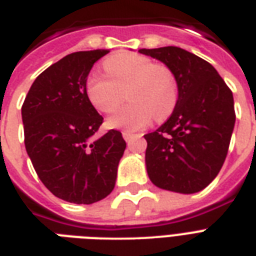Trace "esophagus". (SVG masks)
I'll return each instance as SVG.
<instances>
[{
	"label": "esophagus",
	"instance_id": "esophagus-1",
	"mask_svg": "<svg viewBox=\"0 0 256 256\" xmlns=\"http://www.w3.org/2000/svg\"><path fill=\"white\" fill-rule=\"evenodd\" d=\"M122 136H124V141L126 142H130L132 140H134L136 136H136V134H132V132H122Z\"/></svg>",
	"mask_w": 256,
	"mask_h": 256
}]
</instances>
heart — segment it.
I'll return each instance as SVG.
<instances>
[{"label":"heart","mask_w":256,"mask_h":256,"mask_svg":"<svg viewBox=\"0 0 256 256\" xmlns=\"http://www.w3.org/2000/svg\"><path fill=\"white\" fill-rule=\"evenodd\" d=\"M104 74L94 71L86 83V92L92 106L111 114L124 103L130 104L107 120V126L124 130H141L152 120H162L172 114L177 102V83L166 66L153 64L136 54H115L106 58Z\"/></svg>","instance_id":"1"}]
</instances>
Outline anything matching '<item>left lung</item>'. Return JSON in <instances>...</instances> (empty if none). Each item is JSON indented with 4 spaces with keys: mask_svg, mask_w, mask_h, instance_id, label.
<instances>
[{
    "mask_svg": "<svg viewBox=\"0 0 256 256\" xmlns=\"http://www.w3.org/2000/svg\"><path fill=\"white\" fill-rule=\"evenodd\" d=\"M162 62L177 83V102L169 120L146 134L145 161L150 181L172 192H200L214 181L235 126L234 96L204 58L178 46L140 50Z\"/></svg>",
    "mask_w": 256,
    "mask_h": 256,
    "instance_id": "8db88e82",
    "label": "left lung"
}]
</instances>
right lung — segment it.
I'll list each match as a JSON object with an SVG mask.
<instances>
[{
	"label": "right lung",
	"instance_id": "1",
	"mask_svg": "<svg viewBox=\"0 0 256 256\" xmlns=\"http://www.w3.org/2000/svg\"><path fill=\"white\" fill-rule=\"evenodd\" d=\"M108 50L67 54L37 76L21 108L25 149L42 182L64 202L92 204L115 186L126 142L103 124L86 92L94 63Z\"/></svg>",
	"mask_w": 256,
	"mask_h": 256
}]
</instances>
